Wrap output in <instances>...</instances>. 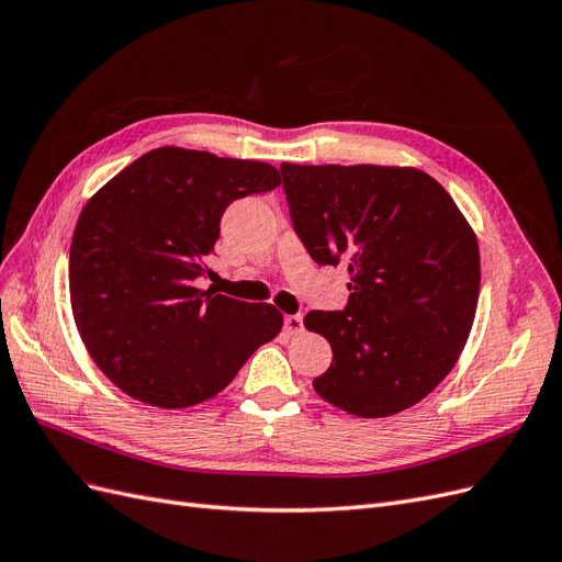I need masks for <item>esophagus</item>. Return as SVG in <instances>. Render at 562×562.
I'll list each match as a JSON object with an SVG mask.
<instances>
[{"instance_id":"esophagus-1","label":"esophagus","mask_w":562,"mask_h":562,"mask_svg":"<svg viewBox=\"0 0 562 562\" xmlns=\"http://www.w3.org/2000/svg\"><path fill=\"white\" fill-rule=\"evenodd\" d=\"M283 328L288 335H300L304 330V323H302V316L300 314H288L283 318Z\"/></svg>"}]
</instances>
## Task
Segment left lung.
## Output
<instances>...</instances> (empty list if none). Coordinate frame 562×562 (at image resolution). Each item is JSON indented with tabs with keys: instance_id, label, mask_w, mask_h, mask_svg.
<instances>
[{
	"instance_id": "left-lung-1",
	"label": "left lung",
	"mask_w": 562,
	"mask_h": 562,
	"mask_svg": "<svg viewBox=\"0 0 562 562\" xmlns=\"http://www.w3.org/2000/svg\"><path fill=\"white\" fill-rule=\"evenodd\" d=\"M293 229L316 265H345L349 300L310 312L330 342L316 394L389 417L438 386L462 353L481 291L479 241L431 176L389 166L281 164Z\"/></svg>"
}]
</instances>
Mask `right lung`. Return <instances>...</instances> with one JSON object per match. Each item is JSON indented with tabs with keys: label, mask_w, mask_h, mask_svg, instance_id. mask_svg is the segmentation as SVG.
Here are the masks:
<instances>
[{
	"label": "right lung",
	"mask_w": 562,
	"mask_h": 562,
	"mask_svg": "<svg viewBox=\"0 0 562 562\" xmlns=\"http://www.w3.org/2000/svg\"><path fill=\"white\" fill-rule=\"evenodd\" d=\"M281 178L260 161L159 147L83 206L70 248V300L91 359L128 396L190 407L220 394L283 316L199 291L220 220Z\"/></svg>",
	"instance_id": "add662e5"
}]
</instances>
